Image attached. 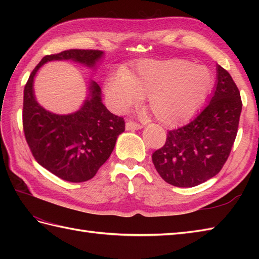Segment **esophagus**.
<instances>
[{"instance_id":"1","label":"esophagus","mask_w":259,"mask_h":259,"mask_svg":"<svg viewBox=\"0 0 259 259\" xmlns=\"http://www.w3.org/2000/svg\"><path fill=\"white\" fill-rule=\"evenodd\" d=\"M142 128V125L140 123H137L135 121H128L125 123V130H139Z\"/></svg>"}]
</instances>
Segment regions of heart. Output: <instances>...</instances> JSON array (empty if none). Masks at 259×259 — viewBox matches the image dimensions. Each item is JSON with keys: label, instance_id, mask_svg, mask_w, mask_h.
<instances>
[{"label": "heart", "instance_id": "b5f03b06", "mask_svg": "<svg viewBox=\"0 0 259 259\" xmlns=\"http://www.w3.org/2000/svg\"><path fill=\"white\" fill-rule=\"evenodd\" d=\"M213 85L210 70L185 59L146 60L135 72L114 75L106 95L114 110L123 112L148 96V107L160 122H185L206 101Z\"/></svg>", "mask_w": 259, "mask_h": 259}]
</instances>
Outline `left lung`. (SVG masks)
I'll return each mask as SVG.
<instances>
[{
    "instance_id": "8db88e82",
    "label": "left lung",
    "mask_w": 259,
    "mask_h": 259,
    "mask_svg": "<svg viewBox=\"0 0 259 259\" xmlns=\"http://www.w3.org/2000/svg\"><path fill=\"white\" fill-rule=\"evenodd\" d=\"M241 107L232 75L217 65L216 89L209 103L189 123L170 130L166 144L152 153L160 177L176 187H195L214 177L232 151Z\"/></svg>"
}]
</instances>
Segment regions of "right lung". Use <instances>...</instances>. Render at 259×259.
Segmentation results:
<instances>
[{"instance_id":"add662e5","label":"right lung","mask_w":259,"mask_h":259,"mask_svg":"<svg viewBox=\"0 0 259 259\" xmlns=\"http://www.w3.org/2000/svg\"><path fill=\"white\" fill-rule=\"evenodd\" d=\"M102 56V51L82 49L46 56L24 87L22 117L32 155L42 167L70 183H83L95 177L111 155L118 136L124 131V120L102 103L101 89L95 81L90 82L89 96L81 109L63 115L48 111L36 102L33 81L37 70L49 61L72 60L96 68Z\"/></svg>"}]
</instances>
